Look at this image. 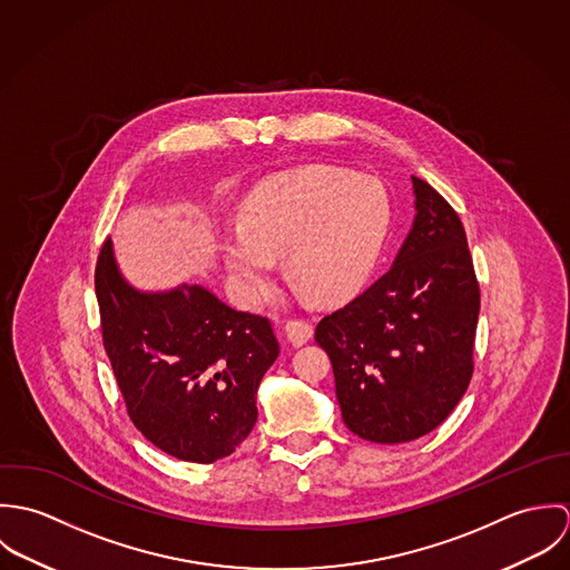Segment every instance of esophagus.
<instances>
[{"mask_svg": "<svg viewBox=\"0 0 570 570\" xmlns=\"http://www.w3.org/2000/svg\"><path fill=\"white\" fill-rule=\"evenodd\" d=\"M285 333H287V340L294 344V346H301L305 344L307 340H312L314 335V326L309 321L305 318H289L285 323Z\"/></svg>", "mask_w": 570, "mask_h": 570, "instance_id": "esophagus-1", "label": "esophagus"}]
</instances>
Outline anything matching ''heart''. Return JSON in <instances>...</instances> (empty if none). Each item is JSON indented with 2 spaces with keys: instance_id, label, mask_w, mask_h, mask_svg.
<instances>
[{
  "instance_id": "heart-1",
  "label": "heart",
  "mask_w": 570,
  "mask_h": 570,
  "mask_svg": "<svg viewBox=\"0 0 570 570\" xmlns=\"http://www.w3.org/2000/svg\"><path fill=\"white\" fill-rule=\"evenodd\" d=\"M389 226L391 199L375 179L325 166L301 168L245 199L242 228L224 237L222 256L252 301L272 287L276 256H285L301 292L342 301L368 276Z\"/></svg>"
}]
</instances>
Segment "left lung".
<instances>
[{"label":"left lung","instance_id":"8db88e82","mask_svg":"<svg viewBox=\"0 0 570 570\" xmlns=\"http://www.w3.org/2000/svg\"><path fill=\"white\" fill-rule=\"evenodd\" d=\"M414 224L393 267L316 326L346 428L406 443L441 425L474 373L481 292L456 210L412 177Z\"/></svg>","mask_w":570,"mask_h":570}]
</instances>
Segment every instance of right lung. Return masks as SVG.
I'll list each match as a JSON object with an SVG mask.
<instances>
[{
    "label": "right lung",
    "mask_w": 570,
    "mask_h": 570,
    "mask_svg": "<svg viewBox=\"0 0 570 570\" xmlns=\"http://www.w3.org/2000/svg\"><path fill=\"white\" fill-rule=\"evenodd\" d=\"M100 328L134 425L190 463L230 456L256 423V391L278 357L267 318L237 312L199 285L138 292L111 239L96 261Z\"/></svg>",
    "instance_id": "obj_1"
}]
</instances>
